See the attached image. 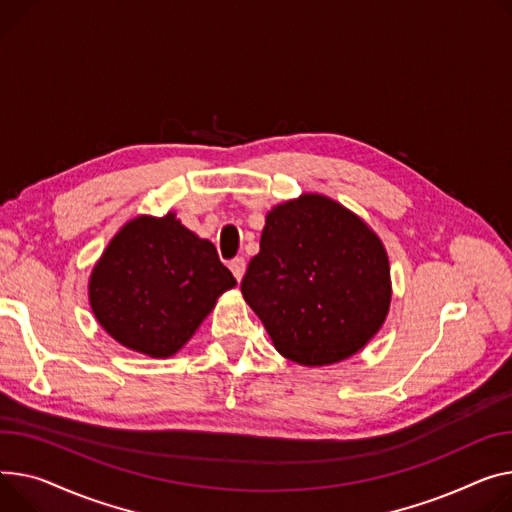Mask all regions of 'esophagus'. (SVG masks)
Returning a JSON list of instances; mask_svg holds the SVG:
<instances>
[{"label": "esophagus", "mask_w": 512, "mask_h": 512, "mask_svg": "<svg viewBox=\"0 0 512 512\" xmlns=\"http://www.w3.org/2000/svg\"><path fill=\"white\" fill-rule=\"evenodd\" d=\"M228 267H230V271H232V276L241 282L243 280V276H245V259L243 257H236V259H232L230 263H228Z\"/></svg>", "instance_id": "obj_1"}]
</instances>
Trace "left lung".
Here are the masks:
<instances>
[{
	"label": "left lung",
	"instance_id": "left-lung-1",
	"mask_svg": "<svg viewBox=\"0 0 512 512\" xmlns=\"http://www.w3.org/2000/svg\"><path fill=\"white\" fill-rule=\"evenodd\" d=\"M241 292L284 358L327 366L360 352L385 323L389 257L342 203L304 193L265 216Z\"/></svg>",
	"mask_w": 512,
	"mask_h": 512
}]
</instances>
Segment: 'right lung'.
<instances>
[{
  "label": "right lung",
  "instance_id": "add662e5",
  "mask_svg": "<svg viewBox=\"0 0 512 512\" xmlns=\"http://www.w3.org/2000/svg\"><path fill=\"white\" fill-rule=\"evenodd\" d=\"M236 280L208 238L173 212L127 222L92 269L88 298L96 321L129 350L177 354Z\"/></svg>",
  "mask_w": 512,
  "mask_h": 512
}]
</instances>
